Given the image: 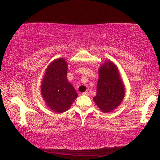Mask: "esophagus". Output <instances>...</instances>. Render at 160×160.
Wrapping results in <instances>:
<instances>
[{
	"instance_id": "34e87169",
	"label": "esophagus",
	"mask_w": 160,
	"mask_h": 160,
	"mask_svg": "<svg viewBox=\"0 0 160 160\" xmlns=\"http://www.w3.org/2000/svg\"><path fill=\"white\" fill-rule=\"evenodd\" d=\"M82 95H86V96H89V92L88 91L84 92L82 93Z\"/></svg>"
}]
</instances>
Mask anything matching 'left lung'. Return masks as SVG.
Listing matches in <instances>:
<instances>
[{"label": "left lung", "mask_w": 160, "mask_h": 160, "mask_svg": "<svg viewBox=\"0 0 160 160\" xmlns=\"http://www.w3.org/2000/svg\"><path fill=\"white\" fill-rule=\"evenodd\" d=\"M125 95L119 70L111 61H106L99 69L97 94L93 100L102 112H111L121 104Z\"/></svg>", "instance_id": "obj_1"}]
</instances>
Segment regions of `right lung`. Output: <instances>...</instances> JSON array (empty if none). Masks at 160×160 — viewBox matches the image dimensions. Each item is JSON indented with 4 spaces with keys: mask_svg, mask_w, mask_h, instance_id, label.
I'll list each match as a JSON object with an SVG mask.
<instances>
[{
    "mask_svg": "<svg viewBox=\"0 0 160 160\" xmlns=\"http://www.w3.org/2000/svg\"><path fill=\"white\" fill-rule=\"evenodd\" d=\"M68 64L60 58L50 63L41 85V92L47 106L57 113L68 110L77 93L67 78Z\"/></svg>",
    "mask_w": 160,
    "mask_h": 160,
    "instance_id": "right-lung-1",
    "label": "right lung"
}]
</instances>
